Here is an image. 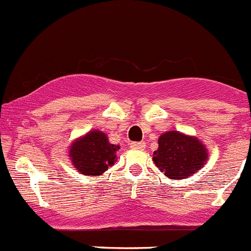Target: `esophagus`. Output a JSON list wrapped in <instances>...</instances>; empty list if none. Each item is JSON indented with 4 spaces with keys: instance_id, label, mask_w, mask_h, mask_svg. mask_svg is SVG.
<instances>
[{
    "instance_id": "1",
    "label": "esophagus",
    "mask_w": 251,
    "mask_h": 251,
    "mask_svg": "<svg viewBox=\"0 0 251 251\" xmlns=\"http://www.w3.org/2000/svg\"><path fill=\"white\" fill-rule=\"evenodd\" d=\"M130 148L141 149V151H143V149L146 148V143H143V142H133V143H130Z\"/></svg>"
}]
</instances>
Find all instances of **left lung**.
Wrapping results in <instances>:
<instances>
[{
    "instance_id": "8db88e82",
    "label": "left lung",
    "mask_w": 251,
    "mask_h": 251,
    "mask_svg": "<svg viewBox=\"0 0 251 251\" xmlns=\"http://www.w3.org/2000/svg\"><path fill=\"white\" fill-rule=\"evenodd\" d=\"M206 147L197 137L178 130H168L158 138L153 162L169 179H187L208 162Z\"/></svg>"
}]
</instances>
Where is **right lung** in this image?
<instances>
[{"instance_id": "add662e5", "label": "right lung", "mask_w": 251, "mask_h": 251, "mask_svg": "<svg viewBox=\"0 0 251 251\" xmlns=\"http://www.w3.org/2000/svg\"><path fill=\"white\" fill-rule=\"evenodd\" d=\"M119 148V146L109 143L108 135L102 130L92 129L72 142L68 157L78 173L100 176L114 164Z\"/></svg>"}]
</instances>
